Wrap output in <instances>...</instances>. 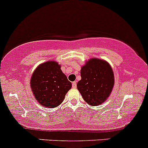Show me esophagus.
I'll use <instances>...</instances> for the list:
<instances>
[{"instance_id":"esophagus-1","label":"esophagus","mask_w":148,"mask_h":148,"mask_svg":"<svg viewBox=\"0 0 148 148\" xmlns=\"http://www.w3.org/2000/svg\"><path fill=\"white\" fill-rule=\"evenodd\" d=\"M72 86H73V88H75L76 87H77V83H76L75 81L73 82V83H72Z\"/></svg>"}]
</instances>
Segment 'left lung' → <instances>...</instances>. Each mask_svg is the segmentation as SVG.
I'll return each instance as SVG.
<instances>
[{"label": "left lung", "mask_w": 148, "mask_h": 148, "mask_svg": "<svg viewBox=\"0 0 148 148\" xmlns=\"http://www.w3.org/2000/svg\"><path fill=\"white\" fill-rule=\"evenodd\" d=\"M81 80L77 88L84 100L90 106H100L112 90L115 83L113 71L106 60L91 58L80 71Z\"/></svg>", "instance_id": "1"}]
</instances>
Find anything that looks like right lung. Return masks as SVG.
<instances>
[{
  "mask_svg": "<svg viewBox=\"0 0 148 148\" xmlns=\"http://www.w3.org/2000/svg\"><path fill=\"white\" fill-rule=\"evenodd\" d=\"M30 87L36 100L42 106L56 108L62 103L72 83L56 61L40 64L30 78Z\"/></svg>",
  "mask_w": 148,
  "mask_h": 148,
  "instance_id": "1",
  "label": "right lung"
}]
</instances>
